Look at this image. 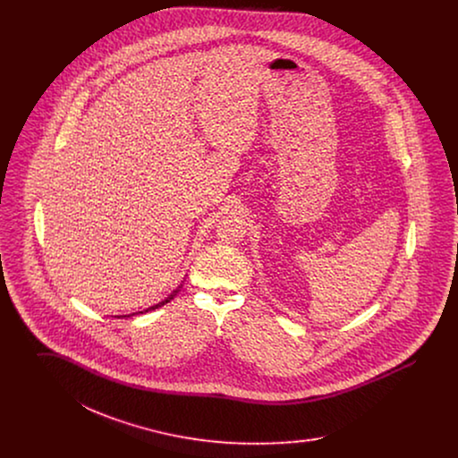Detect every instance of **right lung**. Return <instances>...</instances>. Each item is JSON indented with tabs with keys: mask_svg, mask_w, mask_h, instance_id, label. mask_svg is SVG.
Instances as JSON below:
<instances>
[{
	"mask_svg": "<svg viewBox=\"0 0 458 458\" xmlns=\"http://www.w3.org/2000/svg\"><path fill=\"white\" fill-rule=\"evenodd\" d=\"M178 290H180V286H178V288H176V290H174V292H172V293H170V295H168V297H166V299H165V301H161V302H159V304L153 305V307H149V309H146V310H140V312H139V314H142V312H148V310H154V309H157V307H161V305L168 304V302H170V301H172V299H174V295H176V293H178Z\"/></svg>",
	"mask_w": 458,
	"mask_h": 458,
	"instance_id": "1",
	"label": "right lung"
}]
</instances>
